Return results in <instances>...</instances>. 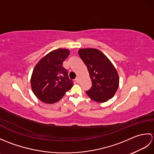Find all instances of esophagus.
Listing matches in <instances>:
<instances>
[{
  "mask_svg": "<svg viewBox=\"0 0 154 154\" xmlns=\"http://www.w3.org/2000/svg\"><path fill=\"white\" fill-rule=\"evenodd\" d=\"M75 81H76L77 83H79V78L77 77L76 78V79H75Z\"/></svg>",
  "mask_w": 154,
  "mask_h": 154,
  "instance_id": "obj_1",
  "label": "esophagus"
}]
</instances>
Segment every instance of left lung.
Here are the masks:
<instances>
[{
	"instance_id": "8db88e82",
	"label": "left lung",
	"mask_w": 154,
	"mask_h": 154,
	"mask_svg": "<svg viewBox=\"0 0 154 154\" xmlns=\"http://www.w3.org/2000/svg\"><path fill=\"white\" fill-rule=\"evenodd\" d=\"M80 57L87 67L91 88L87 95L97 103H104L112 98L119 86V77L112 62L102 51L94 48L80 49Z\"/></svg>"
}]
</instances>
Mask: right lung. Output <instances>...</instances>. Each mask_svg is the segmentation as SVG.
Wrapping results in <instances>:
<instances>
[{"mask_svg": "<svg viewBox=\"0 0 154 154\" xmlns=\"http://www.w3.org/2000/svg\"><path fill=\"white\" fill-rule=\"evenodd\" d=\"M70 54L68 49L50 51L34 67L31 77V87L35 96L47 104L58 102L73 84L68 77L63 62Z\"/></svg>", "mask_w": 154, "mask_h": 154, "instance_id": "1", "label": "right lung"}]
</instances>
